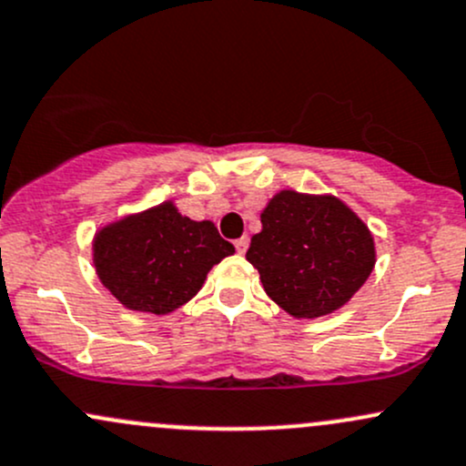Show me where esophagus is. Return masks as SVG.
Segmentation results:
<instances>
[{
  "label": "esophagus",
  "instance_id": "obj_1",
  "mask_svg": "<svg viewBox=\"0 0 466 466\" xmlns=\"http://www.w3.org/2000/svg\"><path fill=\"white\" fill-rule=\"evenodd\" d=\"M247 248H248V238H239V239H235V250H238L239 255L247 253Z\"/></svg>",
  "mask_w": 466,
  "mask_h": 466
}]
</instances>
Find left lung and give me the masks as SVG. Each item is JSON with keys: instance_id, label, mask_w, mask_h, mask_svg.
<instances>
[{"instance_id": "8db88e82", "label": "left lung", "mask_w": 466, "mask_h": 466, "mask_svg": "<svg viewBox=\"0 0 466 466\" xmlns=\"http://www.w3.org/2000/svg\"><path fill=\"white\" fill-rule=\"evenodd\" d=\"M247 259L266 295L295 319L339 310L376 264L372 231L346 202L323 193L281 189L261 211Z\"/></svg>"}]
</instances>
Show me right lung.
<instances>
[{"label":"right lung","instance_id":"right-lung-1","mask_svg":"<svg viewBox=\"0 0 466 466\" xmlns=\"http://www.w3.org/2000/svg\"><path fill=\"white\" fill-rule=\"evenodd\" d=\"M235 253L211 219L182 216L174 200L114 219L94 233L98 279L125 308L169 315L198 295L208 270Z\"/></svg>","mask_w":466,"mask_h":466}]
</instances>
